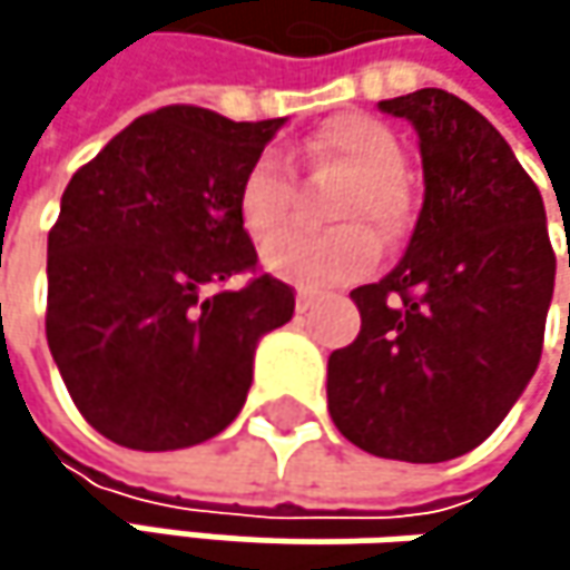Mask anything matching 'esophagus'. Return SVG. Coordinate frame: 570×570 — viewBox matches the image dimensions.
Wrapping results in <instances>:
<instances>
[{
	"mask_svg": "<svg viewBox=\"0 0 570 570\" xmlns=\"http://www.w3.org/2000/svg\"><path fill=\"white\" fill-rule=\"evenodd\" d=\"M313 306V296H306V293H296V313H306Z\"/></svg>",
	"mask_w": 570,
	"mask_h": 570,
	"instance_id": "obj_1",
	"label": "esophagus"
}]
</instances>
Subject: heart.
Wrapping results in <instances>:
<instances>
[{"label":"heart","mask_w":570,"mask_h":570,"mask_svg":"<svg viewBox=\"0 0 570 570\" xmlns=\"http://www.w3.org/2000/svg\"><path fill=\"white\" fill-rule=\"evenodd\" d=\"M289 165H299L309 174H340L350 180V190L340 200L336 220L360 224L370 220L376 230H396L402 217V184L405 151L399 138L376 118L366 115H340L326 121L303 148L286 151ZM296 187L293 174L277 155H264L244 174L237 194V214L244 230L257 244H271L281 237L293 217ZM380 261V247L370 230L350 227L333 237H306L289 234L271 244L264 264L286 284L306 293H326L333 286L353 284L366 277Z\"/></svg>","instance_id":"obj_1"}]
</instances>
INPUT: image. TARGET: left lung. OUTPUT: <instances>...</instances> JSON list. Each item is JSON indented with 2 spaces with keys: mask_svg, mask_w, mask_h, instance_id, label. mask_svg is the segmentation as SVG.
I'll list each match as a JSON object with an SVG mask.
<instances>
[{
  "mask_svg": "<svg viewBox=\"0 0 570 570\" xmlns=\"http://www.w3.org/2000/svg\"><path fill=\"white\" fill-rule=\"evenodd\" d=\"M380 111L412 121L425 200L396 271L350 293L363 326L330 353L326 402L370 455L449 462L482 445L534 376L554 250L534 180L469 101L419 88Z\"/></svg>",
  "mask_w": 570,
  "mask_h": 570,
  "instance_id": "left-lung-1",
  "label": "left lung"
}]
</instances>
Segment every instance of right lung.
<instances>
[{
  "instance_id": "right-lung-1",
  "label": "right lung",
  "mask_w": 570,
  "mask_h": 570,
  "mask_svg": "<svg viewBox=\"0 0 570 570\" xmlns=\"http://www.w3.org/2000/svg\"><path fill=\"white\" fill-rule=\"evenodd\" d=\"M281 125L168 105L71 174L49 230L46 336L105 439L187 449L244 409L254 350L293 316V289L271 274L210 286L257 271L237 194Z\"/></svg>"
}]
</instances>
